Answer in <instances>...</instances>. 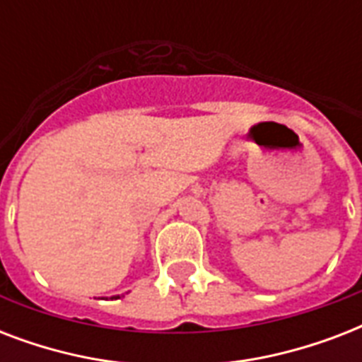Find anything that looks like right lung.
<instances>
[{"label":"right lung","mask_w":362,"mask_h":362,"mask_svg":"<svg viewBox=\"0 0 362 362\" xmlns=\"http://www.w3.org/2000/svg\"><path fill=\"white\" fill-rule=\"evenodd\" d=\"M112 298H120V295H116V297H112Z\"/></svg>","instance_id":"right-lung-1"}]
</instances>
